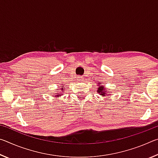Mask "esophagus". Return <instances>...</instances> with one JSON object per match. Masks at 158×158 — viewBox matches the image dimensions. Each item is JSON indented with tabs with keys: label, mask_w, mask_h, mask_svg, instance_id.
<instances>
[{
	"label": "esophagus",
	"mask_w": 158,
	"mask_h": 158,
	"mask_svg": "<svg viewBox=\"0 0 158 158\" xmlns=\"http://www.w3.org/2000/svg\"><path fill=\"white\" fill-rule=\"evenodd\" d=\"M83 79L84 78L82 76H77V80H79V81H82Z\"/></svg>",
	"instance_id": "esophagus-1"
}]
</instances>
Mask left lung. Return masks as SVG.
Masks as SVG:
<instances>
[{
	"label": "left lung",
	"instance_id": "1",
	"mask_svg": "<svg viewBox=\"0 0 158 158\" xmlns=\"http://www.w3.org/2000/svg\"><path fill=\"white\" fill-rule=\"evenodd\" d=\"M99 86H100V85H99ZM97 91H98V93H100V95H102V96L105 95V92H108V91H106V90H105V89H104V88H103L102 86V85H100V88H98V89ZM107 95H108V94H107Z\"/></svg>",
	"mask_w": 158,
	"mask_h": 158
}]
</instances>
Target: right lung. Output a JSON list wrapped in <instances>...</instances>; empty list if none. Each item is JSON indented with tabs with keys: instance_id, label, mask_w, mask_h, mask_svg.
Segmentation results:
<instances>
[{
	"instance_id": "1",
	"label": "right lung",
	"mask_w": 158,
	"mask_h": 158,
	"mask_svg": "<svg viewBox=\"0 0 158 158\" xmlns=\"http://www.w3.org/2000/svg\"><path fill=\"white\" fill-rule=\"evenodd\" d=\"M62 89H63V88H62Z\"/></svg>"
}]
</instances>
